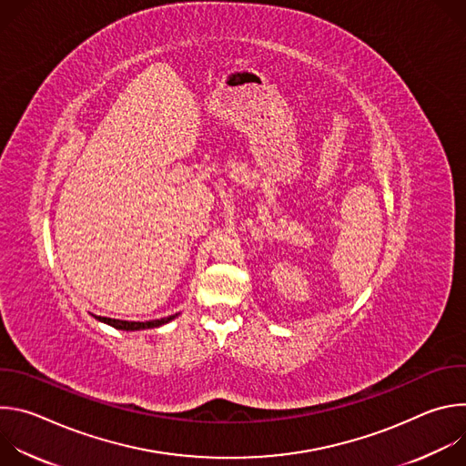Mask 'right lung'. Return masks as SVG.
I'll return each mask as SVG.
<instances>
[{"label":"right lung","mask_w":466,"mask_h":466,"mask_svg":"<svg viewBox=\"0 0 466 466\" xmlns=\"http://www.w3.org/2000/svg\"><path fill=\"white\" fill-rule=\"evenodd\" d=\"M96 317V315H94ZM101 322H106L117 329H146V328H157L162 326L166 322H169L171 319H175V315L171 317H164V319H157V320H147V322H128V320H119V319H108V317H96Z\"/></svg>","instance_id":"right-lung-1"}]
</instances>
